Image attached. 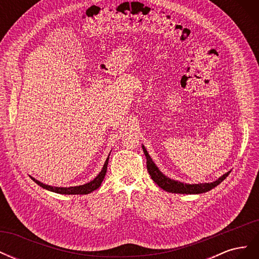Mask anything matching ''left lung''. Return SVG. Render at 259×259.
Listing matches in <instances>:
<instances>
[{
	"mask_svg": "<svg viewBox=\"0 0 259 259\" xmlns=\"http://www.w3.org/2000/svg\"><path fill=\"white\" fill-rule=\"evenodd\" d=\"M143 150H144V153L147 158V169L149 171V174H150L152 180L160 188H162L163 190H165L167 192L186 193V194H198V193L207 192V191L213 189V188H215L216 186H218L224 179H226L227 176L230 174V171H228V173H226L221 178H218L216 182H213V183L195 184V185L183 184L180 182H176V180L170 179V178L166 177L165 175H163L159 170V168L156 167L155 164L153 163L152 159L150 158V155H149L148 151L146 150L145 146H143Z\"/></svg>",
	"mask_w": 259,
	"mask_h": 259,
	"instance_id": "left-lung-1",
	"label": "left lung"
}]
</instances>
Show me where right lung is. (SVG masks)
Listing matches in <instances>:
<instances>
[{"instance_id":"right-lung-1","label":"right lung","mask_w":259,"mask_h":259,"mask_svg":"<svg viewBox=\"0 0 259 259\" xmlns=\"http://www.w3.org/2000/svg\"><path fill=\"white\" fill-rule=\"evenodd\" d=\"M108 161H109V156L107 158L105 164H104V167L101 169L100 173L98 174V176L92 180L91 183L89 184H85L82 186H76V187H69V188H61V187H52V186H48L45 184H42L38 182V180L34 179L31 177V179L33 180L34 183H36L38 186L44 188L46 190H50L53 192H56V193H61V194H89L91 192H93L94 190H96L97 188L100 187L101 183H103V180L106 176L107 173V166H108Z\"/></svg>"}]
</instances>
